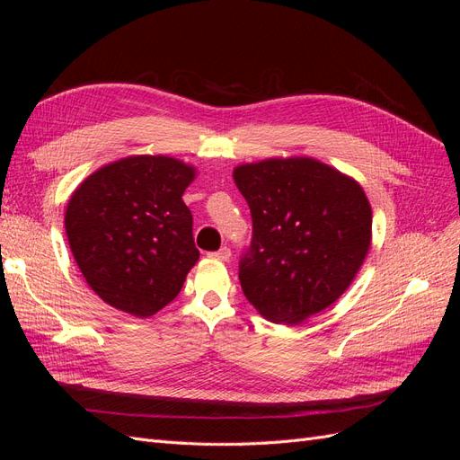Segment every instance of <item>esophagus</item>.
<instances>
[{"mask_svg": "<svg viewBox=\"0 0 460 460\" xmlns=\"http://www.w3.org/2000/svg\"><path fill=\"white\" fill-rule=\"evenodd\" d=\"M208 257H211V259H218V261H230L232 253H230L228 247H222V249H218V252L208 253Z\"/></svg>", "mask_w": 460, "mask_h": 460, "instance_id": "34e87169", "label": "esophagus"}]
</instances>
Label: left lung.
<instances>
[{"label": "left lung", "mask_w": 460, "mask_h": 460, "mask_svg": "<svg viewBox=\"0 0 460 460\" xmlns=\"http://www.w3.org/2000/svg\"><path fill=\"white\" fill-rule=\"evenodd\" d=\"M253 218L240 284L276 324L336 303L368 255L372 208L355 178L313 157H270L232 172Z\"/></svg>", "instance_id": "left-lung-1"}]
</instances>
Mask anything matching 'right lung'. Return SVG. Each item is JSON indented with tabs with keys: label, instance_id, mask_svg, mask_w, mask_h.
Returning a JSON list of instances; mask_svg holds the SVG:
<instances>
[{
	"label": "right lung",
	"instance_id": "1",
	"mask_svg": "<svg viewBox=\"0 0 460 460\" xmlns=\"http://www.w3.org/2000/svg\"><path fill=\"white\" fill-rule=\"evenodd\" d=\"M198 169L169 155L100 166L66 203L65 232L88 286L137 318L166 307L199 259L182 201Z\"/></svg>",
	"mask_w": 460,
	"mask_h": 460
}]
</instances>
